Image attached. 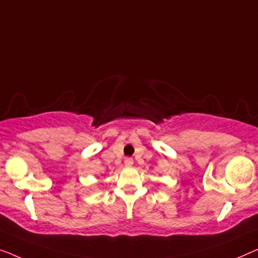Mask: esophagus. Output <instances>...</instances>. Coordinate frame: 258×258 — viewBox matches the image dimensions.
Instances as JSON below:
<instances>
[{
    "label": "esophagus",
    "mask_w": 258,
    "mask_h": 258,
    "mask_svg": "<svg viewBox=\"0 0 258 258\" xmlns=\"http://www.w3.org/2000/svg\"><path fill=\"white\" fill-rule=\"evenodd\" d=\"M124 163H125L126 167H132L133 159H132V157H126L125 161H124Z\"/></svg>",
    "instance_id": "esophagus-1"
}]
</instances>
